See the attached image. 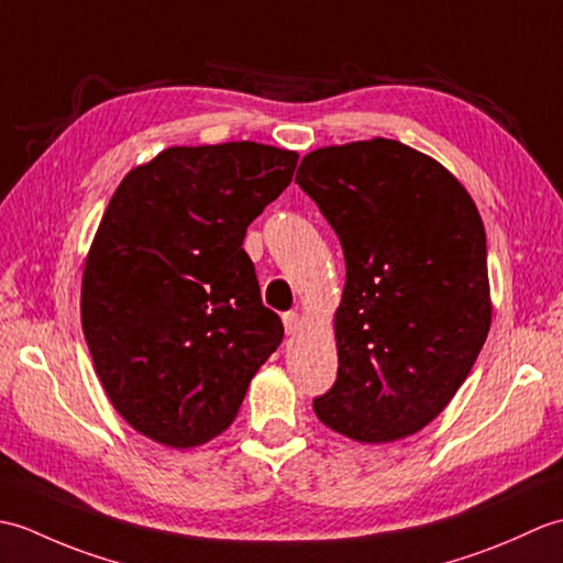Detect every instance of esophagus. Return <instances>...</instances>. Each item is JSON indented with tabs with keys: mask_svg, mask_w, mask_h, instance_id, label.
<instances>
[{
	"mask_svg": "<svg viewBox=\"0 0 563 563\" xmlns=\"http://www.w3.org/2000/svg\"><path fill=\"white\" fill-rule=\"evenodd\" d=\"M283 327H285V333H288V336H292V333H297V331H300V327H302L300 314H297V312H285L283 314Z\"/></svg>",
	"mask_w": 563,
	"mask_h": 563,
	"instance_id": "1",
	"label": "esophagus"
}]
</instances>
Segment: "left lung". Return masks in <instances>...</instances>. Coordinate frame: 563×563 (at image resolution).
I'll list each match as a JSON object with an SVG mask.
<instances>
[{"label":"left lung","instance_id":"obj_1","mask_svg":"<svg viewBox=\"0 0 563 563\" xmlns=\"http://www.w3.org/2000/svg\"><path fill=\"white\" fill-rule=\"evenodd\" d=\"M295 184L345 258L339 373L314 413L357 442L413 435L462 387L492 327L479 210L445 166L385 137L307 154Z\"/></svg>","mask_w":563,"mask_h":563}]
</instances>
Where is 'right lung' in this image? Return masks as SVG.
Here are the masks:
<instances>
[{"label": "right lung", "instance_id": "right-lung-1", "mask_svg": "<svg viewBox=\"0 0 563 563\" xmlns=\"http://www.w3.org/2000/svg\"><path fill=\"white\" fill-rule=\"evenodd\" d=\"M295 166V152L256 142L172 147L113 194L84 266L81 327L106 394L142 435L194 448L222 433L280 345L242 244Z\"/></svg>", "mask_w": 563, "mask_h": 563}]
</instances>
